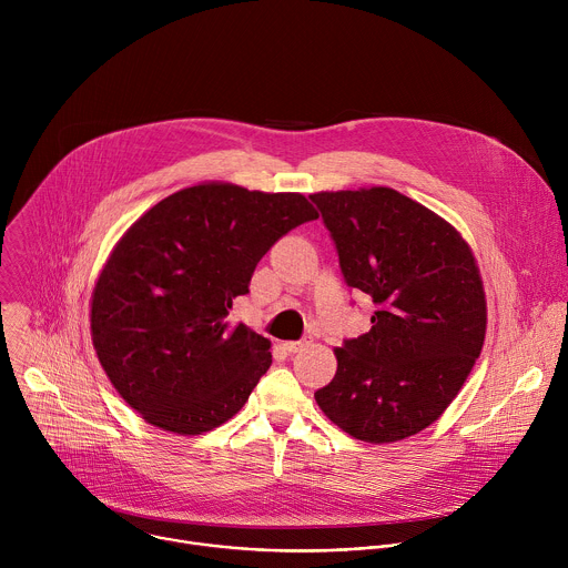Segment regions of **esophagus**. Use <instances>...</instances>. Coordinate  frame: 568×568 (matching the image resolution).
I'll return each instance as SVG.
<instances>
[{
  "mask_svg": "<svg viewBox=\"0 0 568 568\" xmlns=\"http://www.w3.org/2000/svg\"><path fill=\"white\" fill-rule=\"evenodd\" d=\"M307 346V342H283L281 344V348L285 351V353H298V351H303Z\"/></svg>",
  "mask_w": 568,
  "mask_h": 568,
  "instance_id": "34e87169",
  "label": "esophagus"
}]
</instances>
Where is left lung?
<instances>
[{
  "mask_svg": "<svg viewBox=\"0 0 568 568\" xmlns=\"http://www.w3.org/2000/svg\"><path fill=\"white\" fill-rule=\"evenodd\" d=\"M321 211L348 283L373 298L371 331L335 348L318 409L357 440L382 445L436 423L485 342L478 265L440 215L386 186L321 191Z\"/></svg>",
  "mask_w": 568,
  "mask_h": 568,
  "instance_id": "1",
  "label": "left lung"
}]
</instances>
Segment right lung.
<instances>
[{
  "label": "right lung",
  "instance_id": "obj_1",
  "mask_svg": "<svg viewBox=\"0 0 568 568\" xmlns=\"http://www.w3.org/2000/svg\"><path fill=\"white\" fill-rule=\"evenodd\" d=\"M316 217L301 193L202 182L123 233L92 292V344L145 423L197 436L242 409L272 344L226 314L274 242Z\"/></svg>",
  "mask_w": 568,
  "mask_h": 568
}]
</instances>
